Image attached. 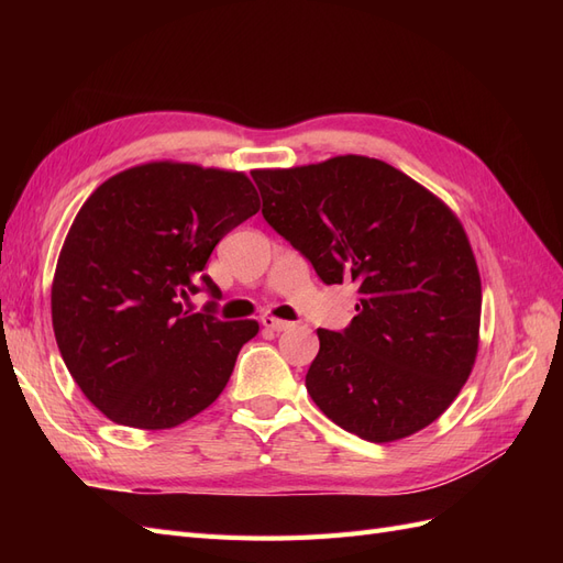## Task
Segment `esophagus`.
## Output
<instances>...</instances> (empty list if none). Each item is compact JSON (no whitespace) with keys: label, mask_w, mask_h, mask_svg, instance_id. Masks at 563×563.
<instances>
[{"label":"esophagus","mask_w":563,"mask_h":563,"mask_svg":"<svg viewBox=\"0 0 563 563\" xmlns=\"http://www.w3.org/2000/svg\"><path fill=\"white\" fill-rule=\"evenodd\" d=\"M261 323H263V329H267V331H275V333H282V331H288L294 327L291 321H282V319H275V317H261Z\"/></svg>","instance_id":"34e87169"}]
</instances>
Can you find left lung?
<instances>
[{"mask_svg":"<svg viewBox=\"0 0 563 563\" xmlns=\"http://www.w3.org/2000/svg\"><path fill=\"white\" fill-rule=\"evenodd\" d=\"M263 218L323 284L360 288L343 331L319 329L305 376L323 416L366 441L428 428L457 397L479 345L482 282L444 201L380 159L253 172Z\"/></svg>","mask_w":563,"mask_h":563,"instance_id":"1","label":"left lung"}]
</instances>
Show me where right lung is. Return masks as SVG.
I'll return each mask as SVG.
<instances>
[{"instance_id":"right-lung-1","label":"right lung","mask_w":563,"mask_h":563,"mask_svg":"<svg viewBox=\"0 0 563 563\" xmlns=\"http://www.w3.org/2000/svg\"><path fill=\"white\" fill-rule=\"evenodd\" d=\"M261 209L244 174L155 162L106 180L63 244L51 317L63 362L110 420L168 430L211 406L255 321L216 317L203 275L223 236ZM199 290L201 313L181 310Z\"/></svg>"}]
</instances>
